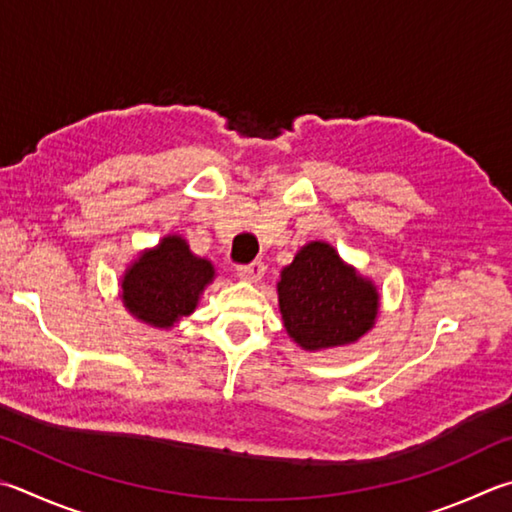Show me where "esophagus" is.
Here are the masks:
<instances>
[{
	"label": "esophagus",
	"instance_id": "esophagus-1",
	"mask_svg": "<svg viewBox=\"0 0 512 512\" xmlns=\"http://www.w3.org/2000/svg\"><path fill=\"white\" fill-rule=\"evenodd\" d=\"M264 273H266V266H264V262H250V264H241V266H237V275L241 277V280H246V282H257V280H262Z\"/></svg>",
	"mask_w": 512,
	"mask_h": 512
}]
</instances>
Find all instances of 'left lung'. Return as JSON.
<instances>
[{"instance_id":"left-lung-1","label":"left lung","mask_w":512,"mask_h":512,"mask_svg":"<svg viewBox=\"0 0 512 512\" xmlns=\"http://www.w3.org/2000/svg\"><path fill=\"white\" fill-rule=\"evenodd\" d=\"M284 329L306 351L345 347L374 327L380 295L327 241L302 246L280 282Z\"/></svg>"}]
</instances>
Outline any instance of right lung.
I'll use <instances>...</instances> for the list:
<instances>
[{
	"instance_id": "1",
	"label": "right lung",
	"mask_w": 512,
	"mask_h": 512,
	"mask_svg": "<svg viewBox=\"0 0 512 512\" xmlns=\"http://www.w3.org/2000/svg\"><path fill=\"white\" fill-rule=\"evenodd\" d=\"M212 280V262L194 255L183 237L167 235L127 268L120 282V297L136 320L156 329H170L197 309L203 288Z\"/></svg>"
}]
</instances>
